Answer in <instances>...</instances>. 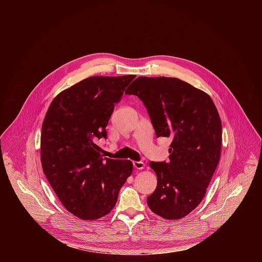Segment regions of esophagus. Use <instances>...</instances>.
Returning a JSON list of instances; mask_svg holds the SVG:
<instances>
[{
	"mask_svg": "<svg viewBox=\"0 0 262 262\" xmlns=\"http://www.w3.org/2000/svg\"><path fill=\"white\" fill-rule=\"evenodd\" d=\"M133 166L135 169L137 170H142L144 167H145V164L143 162H133Z\"/></svg>",
	"mask_w": 262,
	"mask_h": 262,
	"instance_id": "esophagus-1",
	"label": "esophagus"
}]
</instances>
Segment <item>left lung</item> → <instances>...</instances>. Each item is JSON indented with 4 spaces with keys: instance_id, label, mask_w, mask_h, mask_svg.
<instances>
[{
    "instance_id": "obj_1",
    "label": "left lung",
    "mask_w": 262,
    "mask_h": 262,
    "mask_svg": "<svg viewBox=\"0 0 262 262\" xmlns=\"http://www.w3.org/2000/svg\"><path fill=\"white\" fill-rule=\"evenodd\" d=\"M138 96L148 112L157 137L171 138L169 162H151L158 177L147 197L155 213L177 220L203 199L219 164L222 123L205 92L175 78L139 77L125 91Z\"/></svg>"
}]
</instances>
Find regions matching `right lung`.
I'll list each match as a JSON object with an SVG mask.
<instances>
[{"mask_svg":"<svg viewBox=\"0 0 262 262\" xmlns=\"http://www.w3.org/2000/svg\"><path fill=\"white\" fill-rule=\"evenodd\" d=\"M135 76L91 77L59 93L41 130V165L54 192L72 214L96 220L115 206L130 176V161L102 158L96 144L115 104Z\"/></svg>","mask_w":262,"mask_h":262,"instance_id":"add662e5","label":"right lung"}]
</instances>
